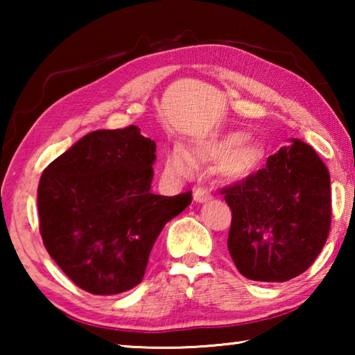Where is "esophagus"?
<instances>
[{
	"mask_svg": "<svg viewBox=\"0 0 355 355\" xmlns=\"http://www.w3.org/2000/svg\"><path fill=\"white\" fill-rule=\"evenodd\" d=\"M194 200L197 202V203H203V202H208V200H211L213 199V194L211 192H208V191H205V189H196L194 191Z\"/></svg>",
	"mask_w": 355,
	"mask_h": 355,
	"instance_id": "obj_1",
	"label": "esophagus"
}]
</instances>
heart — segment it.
I'll return each instance as SVG.
<instances>
[{
    "label": "heart",
    "instance_id": "obj_1",
    "mask_svg": "<svg viewBox=\"0 0 355 355\" xmlns=\"http://www.w3.org/2000/svg\"><path fill=\"white\" fill-rule=\"evenodd\" d=\"M216 159V171L228 180H245L260 169L264 161V150L260 144L245 139L241 131H228L225 135L196 142L186 153L175 146L164 159V171L171 178H189L196 166Z\"/></svg>",
    "mask_w": 355,
    "mask_h": 355
}]
</instances>
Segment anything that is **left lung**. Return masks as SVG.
I'll return each mask as SVG.
<instances>
[{
    "label": "left lung",
    "instance_id": "obj_1",
    "mask_svg": "<svg viewBox=\"0 0 355 355\" xmlns=\"http://www.w3.org/2000/svg\"><path fill=\"white\" fill-rule=\"evenodd\" d=\"M232 209L227 248L238 271L286 282L311 266L330 230V175L313 147L291 139L264 169L222 191Z\"/></svg>",
    "mask_w": 355,
    "mask_h": 355
}]
</instances>
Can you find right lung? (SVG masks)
<instances>
[{"label":"right lung","instance_id":"obj_1","mask_svg":"<svg viewBox=\"0 0 355 355\" xmlns=\"http://www.w3.org/2000/svg\"><path fill=\"white\" fill-rule=\"evenodd\" d=\"M155 152L135 125L97 130L42 173V239L81 290L111 296L141 284L156 238L191 203V192L153 194Z\"/></svg>","mask_w":355,"mask_h":355}]
</instances>
